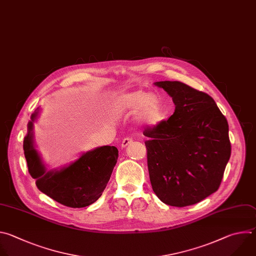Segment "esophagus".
I'll return each instance as SVG.
<instances>
[{
    "label": "esophagus",
    "mask_w": 256,
    "mask_h": 256,
    "mask_svg": "<svg viewBox=\"0 0 256 256\" xmlns=\"http://www.w3.org/2000/svg\"><path fill=\"white\" fill-rule=\"evenodd\" d=\"M133 142V140H132V138H124L123 139V141H122V143H121V147L122 148H125L126 146H128L129 144H131Z\"/></svg>",
    "instance_id": "1"
}]
</instances>
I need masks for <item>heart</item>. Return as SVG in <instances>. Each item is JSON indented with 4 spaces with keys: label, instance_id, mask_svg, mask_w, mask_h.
Returning a JSON list of instances; mask_svg holds the SVG:
<instances>
[{
    "label": "heart",
    "instance_id": "1",
    "mask_svg": "<svg viewBox=\"0 0 256 256\" xmlns=\"http://www.w3.org/2000/svg\"><path fill=\"white\" fill-rule=\"evenodd\" d=\"M111 111L116 116L136 113V121L146 127H156L164 119L162 100L144 90H134L116 96L112 102Z\"/></svg>",
    "mask_w": 256,
    "mask_h": 256
}]
</instances>
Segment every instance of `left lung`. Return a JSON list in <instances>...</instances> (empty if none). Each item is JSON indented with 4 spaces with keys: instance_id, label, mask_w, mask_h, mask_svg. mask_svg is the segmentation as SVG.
Masks as SVG:
<instances>
[{
    "instance_id": "obj_1",
    "label": "left lung",
    "mask_w": 256,
    "mask_h": 256,
    "mask_svg": "<svg viewBox=\"0 0 256 256\" xmlns=\"http://www.w3.org/2000/svg\"><path fill=\"white\" fill-rule=\"evenodd\" d=\"M172 98L174 115L146 129L153 192L166 205H194L215 192L231 156L229 126L212 96L180 82H156Z\"/></svg>"
}]
</instances>
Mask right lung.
Wrapping results in <instances>:
<instances>
[{
	"mask_svg": "<svg viewBox=\"0 0 256 256\" xmlns=\"http://www.w3.org/2000/svg\"><path fill=\"white\" fill-rule=\"evenodd\" d=\"M40 108L31 115L23 149L30 176L39 190L70 208L92 205L103 194L118 160L115 146H100L84 152L74 162L58 170H47L34 144V122Z\"/></svg>",
	"mask_w": 256,
	"mask_h": 256,
	"instance_id": "add662e5",
	"label": "right lung"
}]
</instances>
